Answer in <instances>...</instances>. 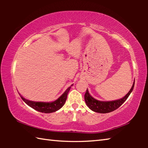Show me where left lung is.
Instances as JSON below:
<instances>
[{"label":"left lung","mask_w":148,"mask_h":148,"mask_svg":"<svg viewBox=\"0 0 148 148\" xmlns=\"http://www.w3.org/2000/svg\"><path fill=\"white\" fill-rule=\"evenodd\" d=\"M134 86V81L131 90H130L128 93L125 95L124 97H123L121 99L116 100V101L108 102L99 101H97L96 99H95L93 97H92L91 95H90L88 90L87 89L86 93H85L84 95L85 101L86 102L87 106L91 110H92V111L101 114L109 113V112H113L114 110H116L124 103V102L127 99L130 94H131V92L132 91V90H133Z\"/></svg>","instance_id":"obj_1"}]
</instances>
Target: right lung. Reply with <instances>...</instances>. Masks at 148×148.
<instances>
[{"label": "right lung", "mask_w": 148, "mask_h": 148, "mask_svg": "<svg viewBox=\"0 0 148 148\" xmlns=\"http://www.w3.org/2000/svg\"><path fill=\"white\" fill-rule=\"evenodd\" d=\"M71 86L69 87L58 99L56 100V101H53L52 102L31 101L23 98L21 95H19L22 100H23L27 105H29V106H31L33 109L36 110L38 112H42V113H52V112L57 111V110H59L60 108H61L62 106L64 104L67 98V95H68V92H69L70 89H71Z\"/></svg>", "instance_id": "right-lung-1"}]
</instances>
